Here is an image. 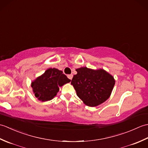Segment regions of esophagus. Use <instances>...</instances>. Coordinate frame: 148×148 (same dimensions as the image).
Instances as JSON below:
<instances>
[{"label": "esophagus", "mask_w": 148, "mask_h": 148, "mask_svg": "<svg viewBox=\"0 0 148 148\" xmlns=\"http://www.w3.org/2000/svg\"><path fill=\"white\" fill-rule=\"evenodd\" d=\"M67 77H68V78L69 79H72V77H73V75L72 74H69V75H67Z\"/></svg>", "instance_id": "34e87169"}]
</instances>
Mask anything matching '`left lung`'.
Instances as JSON below:
<instances>
[{"mask_svg":"<svg viewBox=\"0 0 148 148\" xmlns=\"http://www.w3.org/2000/svg\"><path fill=\"white\" fill-rule=\"evenodd\" d=\"M71 84L77 95L86 105L95 107L104 102L111 95L115 81L103 69L92 70L81 67L76 70Z\"/></svg>","mask_w":148,"mask_h":148,"instance_id":"8db88e82","label":"left lung"}]
</instances>
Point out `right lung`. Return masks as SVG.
Masks as SVG:
<instances>
[{
    "instance_id": "add662e5",
    "label": "right lung",
    "mask_w": 148,
    "mask_h": 148,
    "mask_svg": "<svg viewBox=\"0 0 148 148\" xmlns=\"http://www.w3.org/2000/svg\"><path fill=\"white\" fill-rule=\"evenodd\" d=\"M70 81L62 71L50 68L33 81L31 86L36 98L44 102L54 98L59 91V86Z\"/></svg>"
}]
</instances>
